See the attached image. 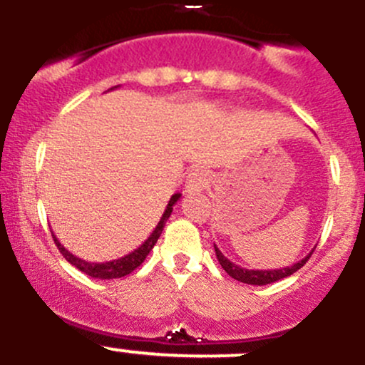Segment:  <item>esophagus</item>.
<instances>
[{"mask_svg": "<svg viewBox=\"0 0 365 365\" xmlns=\"http://www.w3.org/2000/svg\"><path fill=\"white\" fill-rule=\"evenodd\" d=\"M208 173L205 171L203 168L200 169H192L189 175V178H187V183H185V192L187 194H192V196H196V194L203 192L205 189H207L208 185Z\"/></svg>", "mask_w": 365, "mask_h": 365, "instance_id": "34e87169", "label": "esophagus"}]
</instances>
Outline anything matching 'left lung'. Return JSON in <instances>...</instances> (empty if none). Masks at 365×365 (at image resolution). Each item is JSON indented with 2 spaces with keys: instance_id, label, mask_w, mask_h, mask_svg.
Instances as JSON below:
<instances>
[{
  "instance_id": "obj_1",
  "label": "left lung",
  "mask_w": 365,
  "mask_h": 365,
  "mask_svg": "<svg viewBox=\"0 0 365 365\" xmlns=\"http://www.w3.org/2000/svg\"><path fill=\"white\" fill-rule=\"evenodd\" d=\"M215 257H217L219 264L222 265V269H225L226 272H228L230 277L235 278V280L242 282V284H247V285H267V284H272V282H278V280H284V278L291 277V274H294L298 269H302L303 265L307 264V260L310 258V255L314 253V250L310 251L309 255H307L305 258H302L299 262H296V264L292 265H287V267H282V269H246V267H240V265L233 264V262H230L228 258L225 257V255L219 251V247L215 246Z\"/></svg>"
}]
</instances>
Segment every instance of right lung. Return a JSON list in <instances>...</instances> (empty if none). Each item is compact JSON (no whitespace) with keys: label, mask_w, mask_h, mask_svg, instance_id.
I'll use <instances>...</instances> for the list:
<instances>
[{"label":"right lung","mask_w":365,"mask_h":365,"mask_svg":"<svg viewBox=\"0 0 365 365\" xmlns=\"http://www.w3.org/2000/svg\"><path fill=\"white\" fill-rule=\"evenodd\" d=\"M114 88L118 87H112L110 91H114ZM180 196L182 194L176 192L173 194L171 200H169L168 207H165L164 214H162L160 221H158L157 228L151 232V235L148 237L146 240H144L143 244H140L137 250H133L132 253L125 255V257L121 258H115V260H110V262H87V260H81V258H78L76 255L69 253V251L66 250V247L62 246V244L58 242V239L55 237V233H51L53 235V240H55L56 247L60 250V253L63 255V258H66L69 264H73L74 267L80 269L81 272H85V274H88V277L93 278H100V280H112V278H123L126 277V274H130L132 271H135L137 267H139L140 264H143L144 260H146L148 253H150L151 250H153V246L157 244L158 237H160L162 230H164L165 226V221L169 219V215H171L173 212V205H176V201L180 200Z\"/></svg>","instance_id":"add662e5"}]
</instances>
